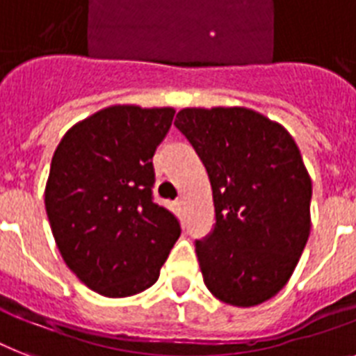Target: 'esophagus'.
<instances>
[{"mask_svg": "<svg viewBox=\"0 0 356 356\" xmlns=\"http://www.w3.org/2000/svg\"><path fill=\"white\" fill-rule=\"evenodd\" d=\"M183 204H184L183 199H177V201H175V207H177L179 210H181V207H183Z\"/></svg>", "mask_w": 356, "mask_h": 356, "instance_id": "esophagus-1", "label": "esophagus"}]
</instances>
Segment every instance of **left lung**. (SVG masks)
Returning a JSON list of instances; mask_svg holds the SVG:
<instances>
[{"label": "left lung", "instance_id": "obj_1", "mask_svg": "<svg viewBox=\"0 0 356 356\" xmlns=\"http://www.w3.org/2000/svg\"><path fill=\"white\" fill-rule=\"evenodd\" d=\"M175 126L203 161L216 225L195 241L204 285L254 307L287 285L311 232L313 184L294 138L248 108H184Z\"/></svg>", "mask_w": 356, "mask_h": 356}]
</instances>
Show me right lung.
<instances>
[{
    "label": "right lung",
    "instance_id": "add662e5",
    "mask_svg": "<svg viewBox=\"0 0 356 356\" xmlns=\"http://www.w3.org/2000/svg\"><path fill=\"white\" fill-rule=\"evenodd\" d=\"M173 108L109 106L83 118L58 144L45 184L56 247L76 278L108 298L157 282L181 236L177 218L153 203V153Z\"/></svg>",
    "mask_w": 356,
    "mask_h": 356
}]
</instances>
